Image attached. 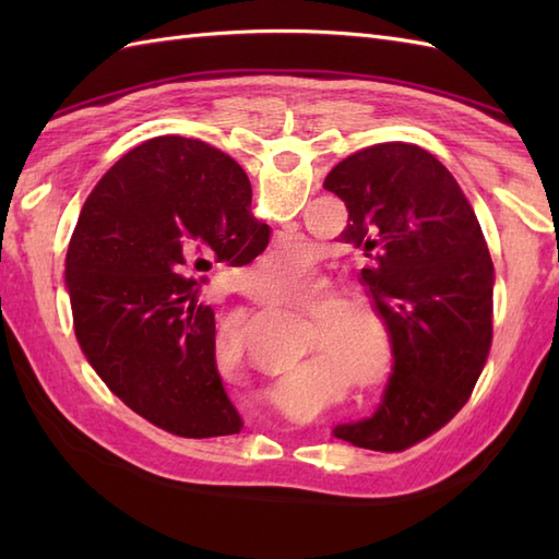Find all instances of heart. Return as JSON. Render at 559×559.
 <instances>
[{"label":"heart","mask_w":559,"mask_h":559,"mask_svg":"<svg viewBox=\"0 0 559 559\" xmlns=\"http://www.w3.org/2000/svg\"><path fill=\"white\" fill-rule=\"evenodd\" d=\"M305 249H273L257 269L254 293L261 302L283 305L293 298V278L298 273L305 278L310 273V261H305ZM355 321V325L349 322ZM331 360L353 379L362 391H382L394 374L396 350L386 324L370 307L358 302H338L331 319ZM230 360H240L242 348H225Z\"/></svg>","instance_id":"b5f03b06"}]
</instances>
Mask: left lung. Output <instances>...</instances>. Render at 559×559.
Returning a JSON list of instances; mask_svg holds the SVG:
<instances>
[{"mask_svg": "<svg viewBox=\"0 0 559 559\" xmlns=\"http://www.w3.org/2000/svg\"><path fill=\"white\" fill-rule=\"evenodd\" d=\"M348 209L338 242L394 341L396 367L372 418L338 425L343 442L403 451L466 406L492 346L495 266L476 211L442 163L413 144H377L326 175Z\"/></svg>", "mask_w": 559, "mask_h": 559, "instance_id": "left-lung-1", "label": "left lung"}]
</instances>
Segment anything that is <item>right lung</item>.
Wrapping results in <instances>:
<instances>
[{
  "label": "right lung",
  "instance_id": "right-lung-1",
  "mask_svg": "<svg viewBox=\"0 0 559 559\" xmlns=\"http://www.w3.org/2000/svg\"><path fill=\"white\" fill-rule=\"evenodd\" d=\"M245 170L204 141L158 136L93 187L67 249L76 341L112 394L160 430L204 439L242 420L216 370V319L199 302L211 261L245 266L269 225Z\"/></svg>",
  "mask_w": 559,
  "mask_h": 559
}]
</instances>
